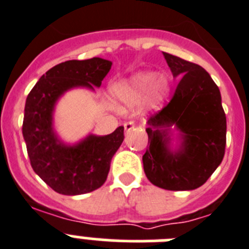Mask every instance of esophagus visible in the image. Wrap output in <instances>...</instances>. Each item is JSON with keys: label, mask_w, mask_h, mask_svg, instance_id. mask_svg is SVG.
<instances>
[{"label": "esophagus", "mask_w": 249, "mask_h": 249, "mask_svg": "<svg viewBox=\"0 0 249 249\" xmlns=\"http://www.w3.org/2000/svg\"><path fill=\"white\" fill-rule=\"evenodd\" d=\"M134 126H135V123H134V122H126L124 124L125 131H130L131 129H134Z\"/></svg>", "instance_id": "esophagus-1"}]
</instances>
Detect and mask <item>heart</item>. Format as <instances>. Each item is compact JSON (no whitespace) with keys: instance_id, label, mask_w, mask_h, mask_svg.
<instances>
[{"instance_id":"obj_1","label":"heart","mask_w":249,"mask_h":249,"mask_svg":"<svg viewBox=\"0 0 249 249\" xmlns=\"http://www.w3.org/2000/svg\"><path fill=\"white\" fill-rule=\"evenodd\" d=\"M152 88V97L161 99L167 90V80L158 78L155 73H141L135 75L129 82L118 83L113 87L114 97L122 102H133Z\"/></svg>"}]
</instances>
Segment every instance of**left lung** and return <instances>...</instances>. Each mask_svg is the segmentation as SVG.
Here are the masks:
<instances>
[{"label": "left lung", "mask_w": 249, "mask_h": 249, "mask_svg": "<svg viewBox=\"0 0 249 249\" xmlns=\"http://www.w3.org/2000/svg\"><path fill=\"white\" fill-rule=\"evenodd\" d=\"M175 78H180L170 102L147 120L149 136L142 163L152 185L171 191L195 190L222 162L226 114L221 93L207 71L189 60L162 52ZM181 131L178 152L168 149V127Z\"/></svg>", "instance_id": "1"}]
</instances>
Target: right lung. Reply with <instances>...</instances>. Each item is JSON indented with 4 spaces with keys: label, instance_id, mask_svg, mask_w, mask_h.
Masks as SVG:
<instances>
[{
    "label": "right lung",
    "instance_id": "1",
    "mask_svg": "<svg viewBox=\"0 0 249 249\" xmlns=\"http://www.w3.org/2000/svg\"><path fill=\"white\" fill-rule=\"evenodd\" d=\"M111 64L98 57L67 60L46 71L27 97L22 134L31 166L58 194L73 196L99 189L108 178L111 158L124 140V126H119L109 135H89L78 145L67 146L52 127L58 98L75 87H100Z\"/></svg>",
    "mask_w": 249,
    "mask_h": 249
}]
</instances>
